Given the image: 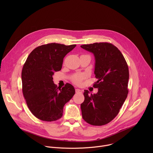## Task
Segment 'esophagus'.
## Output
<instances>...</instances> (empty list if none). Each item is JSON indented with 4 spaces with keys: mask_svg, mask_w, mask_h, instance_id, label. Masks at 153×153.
I'll use <instances>...</instances> for the list:
<instances>
[{
    "mask_svg": "<svg viewBox=\"0 0 153 153\" xmlns=\"http://www.w3.org/2000/svg\"><path fill=\"white\" fill-rule=\"evenodd\" d=\"M76 93L77 94H81V93H82V90L77 88V89H76Z\"/></svg>",
    "mask_w": 153,
    "mask_h": 153,
    "instance_id": "obj_1",
    "label": "esophagus"
}]
</instances>
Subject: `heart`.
I'll use <instances>...</instances> for the list:
<instances>
[{"label":"heart","mask_w":153,"mask_h":153,"mask_svg":"<svg viewBox=\"0 0 153 153\" xmlns=\"http://www.w3.org/2000/svg\"><path fill=\"white\" fill-rule=\"evenodd\" d=\"M85 74L83 73H77L73 75L71 77V80L73 83L76 85H80L82 82V80L85 79Z\"/></svg>","instance_id":"b5f03b06"}]
</instances>
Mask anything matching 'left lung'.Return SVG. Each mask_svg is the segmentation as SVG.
Returning a JSON list of instances; mask_svg holds the SVG:
<instances>
[{
  "instance_id": "1",
  "label": "left lung",
  "mask_w": 153,
  "mask_h": 153,
  "mask_svg": "<svg viewBox=\"0 0 153 153\" xmlns=\"http://www.w3.org/2000/svg\"><path fill=\"white\" fill-rule=\"evenodd\" d=\"M93 53L95 77L93 86L97 94H89L85 90V100L80 105L82 118L90 125L102 126L113 120L127 97L129 70L120 50L107 42L94 43L80 46Z\"/></svg>"
}]
</instances>
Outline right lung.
Instances as JSON below:
<instances>
[{
  "instance_id": "right-lung-1",
  "label": "right lung",
  "mask_w": 153,
  "mask_h": 153,
  "mask_svg": "<svg viewBox=\"0 0 153 153\" xmlns=\"http://www.w3.org/2000/svg\"><path fill=\"white\" fill-rule=\"evenodd\" d=\"M76 46L48 43L34 49L27 57L22 71V92L30 111L37 119L47 122L59 119L64 105L75 94L70 83L57 87L53 76L61 70L64 57Z\"/></svg>"
}]
</instances>
